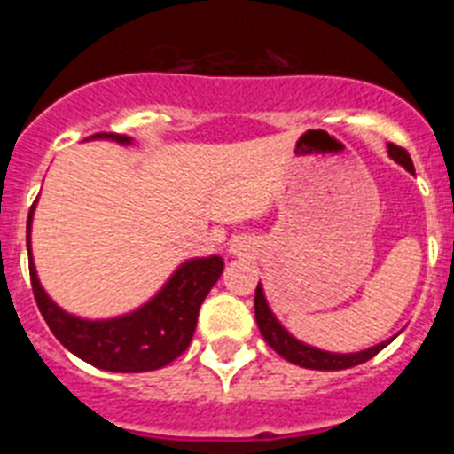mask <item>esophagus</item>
<instances>
[{"instance_id":"34e87169","label":"esophagus","mask_w":454,"mask_h":454,"mask_svg":"<svg viewBox=\"0 0 454 454\" xmlns=\"http://www.w3.org/2000/svg\"><path fill=\"white\" fill-rule=\"evenodd\" d=\"M230 252H231V254H234V256H247V254H250V252H252L250 240L243 239V236H240V239H234V240H231Z\"/></svg>"}]
</instances>
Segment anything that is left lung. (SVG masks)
Here are the masks:
<instances>
[{
	"label": "left lung",
	"mask_w": 454,
	"mask_h": 454,
	"mask_svg": "<svg viewBox=\"0 0 454 454\" xmlns=\"http://www.w3.org/2000/svg\"><path fill=\"white\" fill-rule=\"evenodd\" d=\"M387 147H388V156H391L393 161L414 175V163H411L409 152L398 145H393V143H388ZM254 316H256V325H259V332H262L266 343L277 352V355L284 356L286 362L295 364V366L311 368V371H343V368L359 366V364L372 359L380 350H384V348H387L395 336H398V334L391 336V339L382 340V343H377V346H371L366 348V350H359V352H327V350H320V348L309 346V343H302V340L295 339V336H293L291 332H288L279 320H277V316L272 314L270 304H268L266 300V293H263L262 282H259V286H256V293H254Z\"/></svg>",
	"instance_id": "obj_1"
}]
</instances>
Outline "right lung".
I'll use <instances>...</instances> for the list:
<instances>
[{"label":"right lung","instance_id":"obj_1","mask_svg":"<svg viewBox=\"0 0 454 454\" xmlns=\"http://www.w3.org/2000/svg\"><path fill=\"white\" fill-rule=\"evenodd\" d=\"M86 140H114L120 145L134 143L129 136L120 134H95ZM35 204L38 200L27 218L31 288L40 314L63 348L90 366L111 372H145L175 362L191 346L200 307L207 293L223 275V259L220 256L188 259L172 272L170 279L154 298L129 314L102 320L82 318L59 307L40 284L31 256V223H34Z\"/></svg>","mask_w":454,"mask_h":454}]
</instances>
